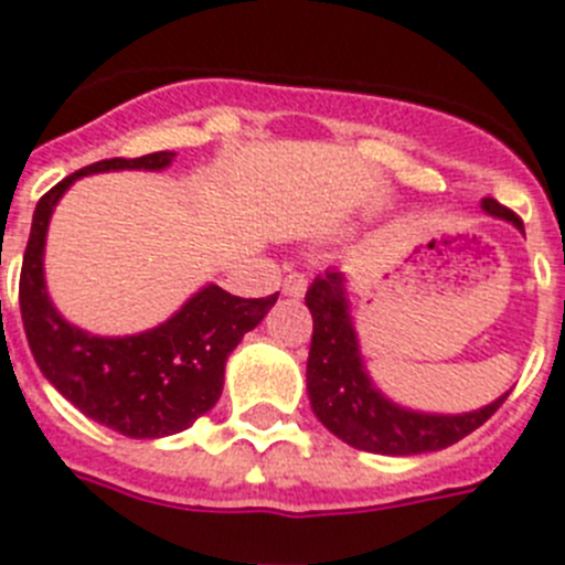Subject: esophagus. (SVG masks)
I'll return each instance as SVG.
<instances>
[{"instance_id":"obj_1","label":"esophagus","mask_w":565,"mask_h":565,"mask_svg":"<svg viewBox=\"0 0 565 565\" xmlns=\"http://www.w3.org/2000/svg\"><path fill=\"white\" fill-rule=\"evenodd\" d=\"M308 288V277L300 271H288L286 279H282V294L286 297H302Z\"/></svg>"}]
</instances>
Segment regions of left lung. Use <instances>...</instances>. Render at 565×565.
<instances>
[{
	"mask_svg": "<svg viewBox=\"0 0 565 565\" xmlns=\"http://www.w3.org/2000/svg\"><path fill=\"white\" fill-rule=\"evenodd\" d=\"M483 209L523 228L520 216L498 200L486 196ZM306 306L315 317L306 374L311 408L322 426L349 446L392 457L440 451L483 426L509 397L503 394L491 406L469 414H420L394 406L365 374L342 274L329 271L326 277H317L306 291Z\"/></svg>",
	"mask_w": 565,
	"mask_h": 565,
	"instance_id": "obj_1",
	"label": "left lung"
}]
</instances>
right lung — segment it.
Masks as SVG:
<instances>
[{
    "label": "right lung",
    "instance_id": "obj_1",
    "mask_svg": "<svg viewBox=\"0 0 565 565\" xmlns=\"http://www.w3.org/2000/svg\"><path fill=\"white\" fill-rule=\"evenodd\" d=\"M173 157V151H157L137 159H103L56 182L36 202L19 277L28 345L42 374L85 417L137 440L177 434L211 412L223 394L228 354L277 302V294L243 300L209 286L171 320L134 337H90L56 315L42 274L53 205L85 173L119 168L159 171L171 166Z\"/></svg>",
    "mask_w": 565,
    "mask_h": 565
}]
</instances>
